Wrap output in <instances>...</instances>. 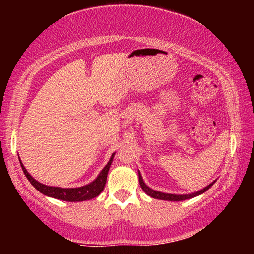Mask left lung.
I'll use <instances>...</instances> for the list:
<instances>
[{
    "label": "left lung",
    "instance_id": "left-lung-1",
    "mask_svg": "<svg viewBox=\"0 0 254 254\" xmlns=\"http://www.w3.org/2000/svg\"><path fill=\"white\" fill-rule=\"evenodd\" d=\"M139 183H140V186L141 188L143 189V191L145 194L149 195L150 197H152V198H156V199H162V200H170V201H179V200H185V199H189V198H194V197L198 196L200 194H203L206 190H208V189L213 186V184L215 183V180L212 183L209 184L208 186H206L205 188L200 189L199 191H196V192H192V194H188V195H175V194H166V192H161V191H158V190H154V189L148 187L147 185L144 184L143 179H142V176H141L140 171H139Z\"/></svg>",
    "mask_w": 254,
    "mask_h": 254
}]
</instances>
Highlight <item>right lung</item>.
<instances>
[{
    "instance_id": "right-lung-1",
    "label": "right lung",
    "mask_w": 254,
    "mask_h": 254,
    "mask_svg": "<svg viewBox=\"0 0 254 254\" xmlns=\"http://www.w3.org/2000/svg\"><path fill=\"white\" fill-rule=\"evenodd\" d=\"M114 153L112 154L110 161L107 162V165L103 168V170L97 176V178L92 182L91 184L85 185L83 187H77V188H60V187H53V186H47V185L41 184L37 182L36 179L32 178V176L30 175L27 169L24 168L23 163L20 160V165L22 167V170L25 175V177L31 183L32 186L37 189L38 191H40L41 194L46 196L54 197L60 200H66V201H83L92 199L94 197H97L101 194L104 189V186L106 184L107 174H109V169L111 167V163L113 161Z\"/></svg>"
}]
</instances>
